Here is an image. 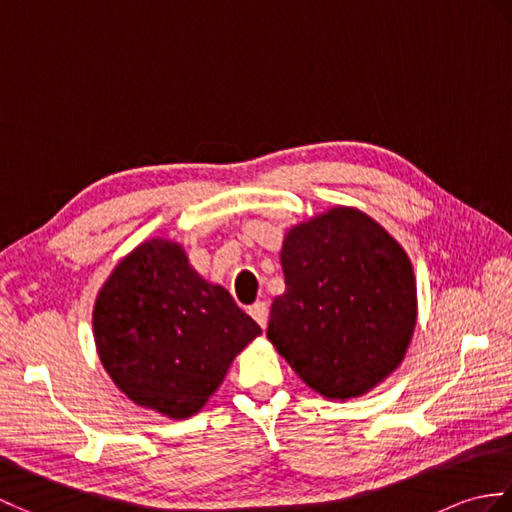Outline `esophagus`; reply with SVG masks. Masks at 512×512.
Wrapping results in <instances>:
<instances>
[{
    "label": "esophagus",
    "instance_id": "1",
    "mask_svg": "<svg viewBox=\"0 0 512 512\" xmlns=\"http://www.w3.org/2000/svg\"><path fill=\"white\" fill-rule=\"evenodd\" d=\"M248 314H250V317H253L259 325H262V328H266V323H268V303H264V301L253 303V306L248 308Z\"/></svg>",
    "mask_w": 512,
    "mask_h": 512
}]
</instances>
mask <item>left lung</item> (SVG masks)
Instances as JSON below:
<instances>
[{"mask_svg": "<svg viewBox=\"0 0 512 512\" xmlns=\"http://www.w3.org/2000/svg\"><path fill=\"white\" fill-rule=\"evenodd\" d=\"M286 290L268 341L328 400L367 394L396 372L418 321L411 259L374 217L334 206L295 224L281 244Z\"/></svg>", "mask_w": 512, "mask_h": 512, "instance_id": "1", "label": "left lung"}]
</instances>
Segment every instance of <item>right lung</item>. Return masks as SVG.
Returning a JSON list of instances; mask_svg holds the SVG:
<instances>
[{"instance_id": "1", "label": "right lung", "mask_w": 512, "mask_h": 512, "mask_svg": "<svg viewBox=\"0 0 512 512\" xmlns=\"http://www.w3.org/2000/svg\"><path fill=\"white\" fill-rule=\"evenodd\" d=\"M94 343L123 394L171 420L198 413L233 358L262 334L228 290L189 264L184 246L151 237L96 295Z\"/></svg>"}]
</instances>
